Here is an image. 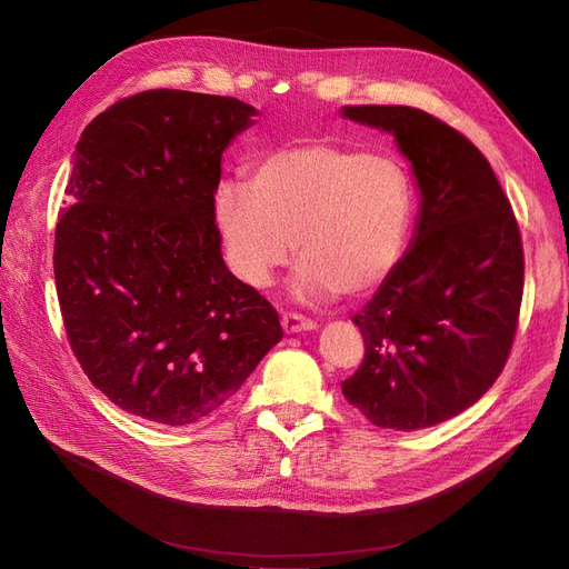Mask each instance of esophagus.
<instances>
[{"label": "esophagus", "mask_w": 569, "mask_h": 569, "mask_svg": "<svg viewBox=\"0 0 569 569\" xmlns=\"http://www.w3.org/2000/svg\"><path fill=\"white\" fill-rule=\"evenodd\" d=\"M281 328L286 335H298V332H311L316 330V323L300 313H283L281 316Z\"/></svg>", "instance_id": "34e87169"}]
</instances>
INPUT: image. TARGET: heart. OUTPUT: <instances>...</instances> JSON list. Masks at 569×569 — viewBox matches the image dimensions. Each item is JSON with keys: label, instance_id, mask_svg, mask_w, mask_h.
<instances>
[{"label": "heart", "instance_id": "1", "mask_svg": "<svg viewBox=\"0 0 569 569\" xmlns=\"http://www.w3.org/2000/svg\"><path fill=\"white\" fill-rule=\"evenodd\" d=\"M249 188L226 181L213 209L234 274L269 288L302 256L290 279L300 302L360 298L398 264L413 216L407 169L390 156L307 143L251 162Z\"/></svg>", "mask_w": 569, "mask_h": 569}]
</instances>
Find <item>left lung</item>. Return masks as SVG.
Wrapping results in <instances>:
<instances>
[{
  "instance_id": "1",
  "label": "left lung",
  "mask_w": 569,
  "mask_h": 569,
  "mask_svg": "<svg viewBox=\"0 0 569 569\" xmlns=\"http://www.w3.org/2000/svg\"><path fill=\"white\" fill-rule=\"evenodd\" d=\"M409 160L418 216L405 256L353 316L365 360L341 383L369 423L421 430L483 398L507 362L523 298V249L488 160L411 107H341Z\"/></svg>"
}]
</instances>
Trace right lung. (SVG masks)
<instances>
[{"label": "right lung", "mask_w": 569, "mask_h": 569, "mask_svg": "<svg viewBox=\"0 0 569 569\" xmlns=\"http://www.w3.org/2000/svg\"><path fill=\"white\" fill-rule=\"evenodd\" d=\"M256 116L234 97L148 90L73 151L53 256L67 337L90 383L146 421H202L283 337L216 228L220 162Z\"/></svg>", "instance_id": "add662e5"}]
</instances>
